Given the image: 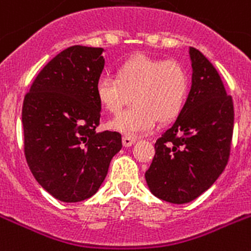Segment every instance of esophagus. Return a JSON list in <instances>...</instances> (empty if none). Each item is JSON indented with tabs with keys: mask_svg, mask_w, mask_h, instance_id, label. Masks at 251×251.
Segmentation results:
<instances>
[{
	"mask_svg": "<svg viewBox=\"0 0 251 251\" xmlns=\"http://www.w3.org/2000/svg\"><path fill=\"white\" fill-rule=\"evenodd\" d=\"M135 142H136L135 136H129V135L122 136V144H124V147H131Z\"/></svg>",
	"mask_w": 251,
	"mask_h": 251,
	"instance_id": "esophagus-1",
	"label": "esophagus"
}]
</instances>
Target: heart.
I'll list each match as a JSON object with an SVG mask.
<instances>
[{
	"label": "heart",
	"instance_id": "obj_1",
	"mask_svg": "<svg viewBox=\"0 0 251 251\" xmlns=\"http://www.w3.org/2000/svg\"><path fill=\"white\" fill-rule=\"evenodd\" d=\"M188 87V76L179 63L139 54L121 63L116 77L98 79L95 93L101 107L113 115L135 101L108 126L125 135L136 136L152 130L156 121L168 124L176 119L185 104Z\"/></svg>",
	"mask_w": 251,
	"mask_h": 251
}]
</instances>
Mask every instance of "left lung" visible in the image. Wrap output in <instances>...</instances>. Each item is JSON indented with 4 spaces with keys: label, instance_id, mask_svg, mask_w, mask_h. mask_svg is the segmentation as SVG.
I'll use <instances>...</instances> for the list:
<instances>
[{
    "label": "left lung",
    "instance_id": "left-lung-1",
    "mask_svg": "<svg viewBox=\"0 0 251 251\" xmlns=\"http://www.w3.org/2000/svg\"><path fill=\"white\" fill-rule=\"evenodd\" d=\"M192 86L183 111L154 144L146 172L154 196L187 203L202 195L223 173L233 132V101L217 69L197 49L189 48Z\"/></svg>",
    "mask_w": 251,
    "mask_h": 251
}]
</instances>
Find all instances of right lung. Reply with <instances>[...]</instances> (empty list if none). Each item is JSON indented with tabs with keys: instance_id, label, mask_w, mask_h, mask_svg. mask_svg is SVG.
Listing matches in <instances>:
<instances>
[{
	"instance_id": "right-lung-1",
	"label": "right lung",
	"mask_w": 251,
	"mask_h": 251,
	"mask_svg": "<svg viewBox=\"0 0 251 251\" xmlns=\"http://www.w3.org/2000/svg\"><path fill=\"white\" fill-rule=\"evenodd\" d=\"M104 49L71 46L37 75L23 101L26 164L38 184L63 202L98 192L122 148L117 131L97 132L101 104L95 85Z\"/></svg>"
}]
</instances>
